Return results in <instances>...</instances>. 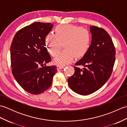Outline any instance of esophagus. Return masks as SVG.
Instances as JSON below:
<instances>
[{
    "instance_id": "esophagus-1",
    "label": "esophagus",
    "mask_w": 127,
    "mask_h": 127,
    "mask_svg": "<svg viewBox=\"0 0 127 127\" xmlns=\"http://www.w3.org/2000/svg\"><path fill=\"white\" fill-rule=\"evenodd\" d=\"M65 66H63V65H57V70H59L60 69H63Z\"/></svg>"
}]
</instances>
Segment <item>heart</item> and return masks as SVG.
<instances>
[{"mask_svg":"<svg viewBox=\"0 0 127 127\" xmlns=\"http://www.w3.org/2000/svg\"><path fill=\"white\" fill-rule=\"evenodd\" d=\"M55 35L49 34L45 37L48 51L53 57L60 52L62 45L64 51L56 57L55 63L65 65L74 61L80 59L87 53L91 44L90 32L81 27L72 25H60L55 29Z\"/></svg>","mask_w":127,"mask_h":127,"instance_id":"1","label":"heart"}]
</instances>
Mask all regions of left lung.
<instances>
[{
	"mask_svg": "<svg viewBox=\"0 0 127 127\" xmlns=\"http://www.w3.org/2000/svg\"><path fill=\"white\" fill-rule=\"evenodd\" d=\"M92 42L83 58L75 63L74 75L68 79L70 88L86 95L98 90L109 79L116 59V50L111 37L103 28L90 27ZM80 66L84 67L83 69Z\"/></svg>",
	"mask_w": 127,
	"mask_h": 127,
	"instance_id": "8db88e82",
	"label": "left lung"
}]
</instances>
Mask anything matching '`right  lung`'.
<instances>
[{"instance_id":"right-lung-1","label":"right lung","mask_w":127,"mask_h":127,"mask_svg":"<svg viewBox=\"0 0 127 127\" xmlns=\"http://www.w3.org/2000/svg\"><path fill=\"white\" fill-rule=\"evenodd\" d=\"M53 26L34 22L19 30L11 45L12 73L21 87L32 94L47 90L57 71L55 65H46L51 58L45 47V37Z\"/></svg>"}]
</instances>
